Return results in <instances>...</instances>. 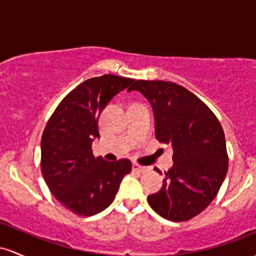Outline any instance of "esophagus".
<instances>
[{
    "label": "esophagus",
    "mask_w": 256,
    "mask_h": 256,
    "mask_svg": "<svg viewBox=\"0 0 256 256\" xmlns=\"http://www.w3.org/2000/svg\"><path fill=\"white\" fill-rule=\"evenodd\" d=\"M133 170L140 172V173H146V172L150 170V168H148V166H140V164H138V163H133Z\"/></svg>",
    "instance_id": "34e87169"
}]
</instances>
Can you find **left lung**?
Segmentation results:
<instances>
[{
  "label": "left lung",
  "instance_id": "1",
  "mask_svg": "<svg viewBox=\"0 0 256 256\" xmlns=\"http://www.w3.org/2000/svg\"><path fill=\"white\" fill-rule=\"evenodd\" d=\"M132 90L148 100L156 138L173 148V166L148 203L166 220H190L210 204L228 173L222 127L202 100L176 83L138 80Z\"/></svg>",
  "mask_w": 256,
  "mask_h": 256
}]
</instances>
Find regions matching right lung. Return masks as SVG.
Segmentation results:
<instances>
[{"instance_id": "1", "label": "right lung", "mask_w": 256, "mask_h": 256, "mask_svg": "<svg viewBox=\"0 0 256 256\" xmlns=\"http://www.w3.org/2000/svg\"><path fill=\"white\" fill-rule=\"evenodd\" d=\"M134 80L102 74L77 86L48 120L41 139V170L54 197L80 216L96 215L114 202L120 182L130 173L129 160L96 158L99 116L111 99Z\"/></svg>"}]
</instances>
